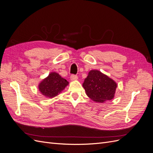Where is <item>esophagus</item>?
I'll list each match as a JSON object with an SVG mask.
<instances>
[{
    "mask_svg": "<svg viewBox=\"0 0 153 153\" xmlns=\"http://www.w3.org/2000/svg\"><path fill=\"white\" fill-rule=\"evenodd\" d=\"M77 79H78V77L76 75H74V74H72V75L70 76V79L72 81H76Z\"/></svg>",
    "mask_w": 153,
    "mask_h": 153,
    "instance_id": "34e87169",
    "label": "esophagus"
}]
</instances>
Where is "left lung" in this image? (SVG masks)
Returning <instances> with one entry per match:
<instances>
[{"label":"left lung","mask_w":153,"mask_h":153,"mask_svg":"<svg viewBox=\"0 0 153 153\" xmlns=\"http://www.w3.org/2000/svg\"><path fill=\"white\" fill-rule=\"evenodd\" d=\"M83 87L87 95L92 100L103 103L114 97L117 87L116 82L99 70H92L85 78Z\"/></svg>","instance_id":"obj_1"}]
</instances>
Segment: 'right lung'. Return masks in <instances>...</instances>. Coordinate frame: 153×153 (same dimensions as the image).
Here are the masks:
<instances>
[{
	"mask_svg": "<svg viewBox=\"0 0 153 153\" xmlns=\"http://www.w3.org/2000/svg\"><path fill=\"white\" fill-rule=\"evenodd\" d=\"M68 85V82L59 74L51 72L39 83V90L43 96L52 98L61 92Z\"/></svg>",
	"mask_w": 153,
	"mask_h": 153,
	"instance_id": "right-lung-1",
	"label": "right lung"
}]
</instances>
